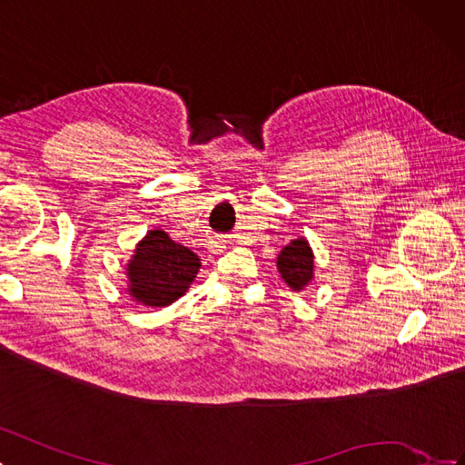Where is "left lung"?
Returning <instances> with one entry per match:
<instances>
[{"instance_id": "1", "label": "left lung", "mask_w": 465, "mask_h": 465, "mask_svg": "<svg viewBox=\"0 0 465 465\" xmlns=\"http://www.w3.org/2000/svg\"><path fill=\"white\" fill-rule=\"evenodd\" d=\"M278 268L292 290H303L312 280V252L305 238H297L282 250L278 256Z\"/></svg>"}]
</instances>
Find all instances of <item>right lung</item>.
<instances>
[{
	"label": "right lung",
	"instance_id": "right-lung-1",
	"mask_svg": "<svg viewBox=\"0 0 465 465\" xmlns=\"http://www.w3.org/2000/svg\"><path fill=\"white\" fill-rule=\"evenodd\" d=\"M199 266L190 248L173 242L164 231H150L129 262V292L143 305L166 307L187 292Z\"/></svg>",
	"mask_w": 465,
	"mask_h": 465
}]
</instances>
